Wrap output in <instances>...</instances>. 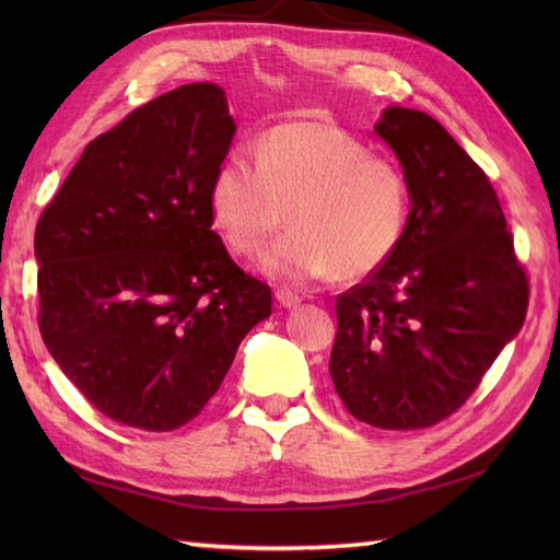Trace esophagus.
I'll use <instances>...</instances> for the list:
<instances>
[{
  "instance_id": "esophagus-1",
  "label": "esophagus",
  "mask_w": 560,
  "mask_h": 560,
  "mask_svg": "<svg viewBox=\"0 0 560 560\" xmlns=\"http://www.w3.org/2000/svg\"><path fill=\"white\" fill-rule=\"evenodd\" d=\"M273 299H277V303L281 307H295L301 303V295L289 291V289H277V291H273Z\"/></svg>"
}]
</instances>
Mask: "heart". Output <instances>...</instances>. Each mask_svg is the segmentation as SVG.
<instances>
[{"label": "heart", "instance_id": "heart-1", "mask_svg": "<svg viewBox=\"0 0 560 560\" xmlns=\"http://www.w3.org/2000/svg\"><path fill=\"white\" fill-rule=\"evenodd\" d=\"M293 229L259 265L271 279H361L395 255L409 219V185L389 159L329 122L293 120L255 144V163L225 156L211 175L213 231L231 253H259L283 221Z\"/></svg>", "mask_w": 560, "mask_h": 560}]
</instances>
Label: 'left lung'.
Instances as JSON below:
<instances>
[{"label": "left lung", "instance_id": "1", "mask_svg": "<svg viewBox=\"0 0 560 560\" xmlns=\"http://www.w3.org/2000/svg\"><path fill=\"white\" fill-rule=\"evenodd\" d=\"M375 132L411 211L395 255L337 299L329 375L353 419L416 431L479 387L525 323L529 281L491 180L443 125L387 108Z\"/></svg>", "mask_w": 560, "mask_h": 560}]
</instances>
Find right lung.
Segmentation results:
<instances>
[{"label": "right lung", "instance_id": "add662e5", "mask_svg": "<svg viewBox=\"0 0 560 560\" xmlns=\"http://www.w3.org/2000/svg\"><path fill=\"white\" fill-rule=\"evenodd\" d=\"M235 135L217 83H187L96 137L35 225L38 327L93 407L175 431L217 395L271 289L211 229Z\"/></svg>", "mask_w": 560, "mask_h": 560}]
</instances>
